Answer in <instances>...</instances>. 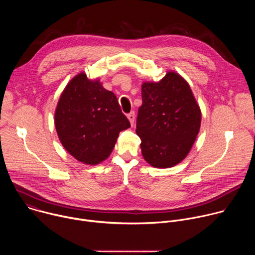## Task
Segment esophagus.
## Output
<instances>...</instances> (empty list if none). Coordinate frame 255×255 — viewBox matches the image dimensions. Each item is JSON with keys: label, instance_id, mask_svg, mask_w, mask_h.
I'll use <instances>...</instances> for the list:
<instances>
[{"label": "esophagus", "instance_id": "obj_1", "mask_svg": "<svg viewBox=\"0 0 255 255\" xmlns=\"http://www.w3.org/2000/svg\"><path fill=\"white\" fill-rule=\"evenodd\" d=\"M127 118L129 119V121H130L131 125L133 126V124H134V120H135V113H134V112H130L129 114H127Z\"/></svg>", "mask_w": 255, "mask_h": 255}]
</instances>
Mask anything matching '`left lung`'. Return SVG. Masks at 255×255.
Wrapping results in <instances>:
<instances>
[{"mask_svg":"<svg viewBox=\"0 0 255 255\" xmlns=\"http://www.w3.org/2000/svg\"><path fill=\"white\" fill-rule=\"evenodd\" d=\"M141 96L136 133L143 158L153 167H172L193 146L201 127V109L188 82L175 71H167L157 83H143Z\"/></svg>","mask_w":255,"mask_h":255,"instance_id":"left-lung-1","label":"left lung"}]
</instances>
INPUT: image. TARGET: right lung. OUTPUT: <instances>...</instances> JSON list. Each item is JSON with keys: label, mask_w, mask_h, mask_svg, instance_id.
I'll list each match as a JSON object with an SVG mask.
<instances>
[{"label": "right lung", "mask_w": 255, "mask_h": 255, "mask_svg": "<svg viewBox=\"0 0 255 255\" xmlns=\"http://www.w3.org/2000/svg\"><path fill=\"white\" fill-rule=\"evenodd\" d=\"M54 124L65 150L90 165L107 159L119 133L130 127L115 94L85 72L72 78L61 93Z\"/></svg>", "instance_id": "1"}]
</instances>
